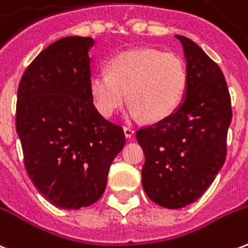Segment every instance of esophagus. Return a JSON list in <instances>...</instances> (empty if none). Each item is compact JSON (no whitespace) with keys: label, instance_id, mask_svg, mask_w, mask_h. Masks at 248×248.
<instances>
[{"label":"esophagus","instance_id":"34e87169","mask_svg":"<svg viewBox=\"0 0 248 248\" xmlns=\"http://www.w3.org/2000/svg\"><path fill=\"white\" fill-rule=\"evenodd\" d=\"M124 133L126 138H131L134 135V130L131 129V127H124Z\"/></svg>","mask_w":248,"mask_h":248}]
</instances>
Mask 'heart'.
<instances>
[{"mask_svg": "<svg viewBox=\"0 0 248 248\" xmlns=\"http://www.w3.org/2000/svg\"><path fill=\"white\" fill-rule=\"evenodd\" d=\"M187 69L182 58L156 49H133L113 57L106 73L89 79L94 105L103 117H111L127 101L129 117L158 122L171 115L187 89Z\"/></svg>", "mask_w": 248, "mask_h": 248, "instance_id": "obj_1", "label": "heart"}]
</instances>
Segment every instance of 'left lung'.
Listing matches in <instances>:
<instances>
[{"label":"left lung","mask_w":248,"mask_h":248,"mask_svg":"<svg viewBox=\"0 0 248 248\" xmlns=\"http://www.w3.org/2000/svg\"><path fill=\"white\" fill-rule=\"evenodd\" d=\"M188 82L178 108L137 131L145 154L142 186L153 202L182 208L214 182L226 161V140L232 118L231 99L220 67L183 35Z\"/></svg>","instance_id":"left-lung-1"}]
</instances>
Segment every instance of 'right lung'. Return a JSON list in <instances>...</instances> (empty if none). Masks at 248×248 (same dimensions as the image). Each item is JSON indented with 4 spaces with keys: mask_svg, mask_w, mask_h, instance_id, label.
Returning <instances> with one entry per match:
<instances>
[{
    "mask_svg": "<svg viewBox=\"0 0 248 248\" xmlns=\"http://www.w3.org/2000/svg\"><path fill=\"white\" fill-rule=\"evenodd\" d=\"M90 37L53 42L25 70L16 129L26 172L56 207L78 210L102 197L108 169L124 146V130L93 103Z\"/></svg>",
    "mask_w": 248,
    "mask_h": 248,
    "instance_id": "right-lung-1",
    "label": "right lung"
}]
</instances>
